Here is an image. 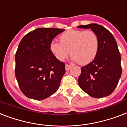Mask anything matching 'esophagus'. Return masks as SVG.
Here are the masks:
<instances>
[{"label": "esophagus", "instance_id": "1", "mask_svg": "<svg viewBox=\"0 0 127 127\" xmlns=\"http://www.w3.org/2000/svg\"><path fill=\"white\" fill-rule=\"evenodd\" d=\"M70 68H71V65H69V64H66L65 65V69L66 71L70 70Z\"/></svg>", "mask_w": 127, "mask_h": 127}]
</instances>
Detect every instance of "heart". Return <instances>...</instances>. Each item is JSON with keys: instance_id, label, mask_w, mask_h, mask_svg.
<instances>
[{"instance_id": "obj_1", "label": "heart", "mask_w": 127, "mask_h": 127, "mask_svg": "<svg viewBox=\"0 0 127 127\" xmlns=\"http://www.w3.org/2000/svg\"><path fill=\"white\" fill-rule=\"evenodd\" d=\"M59 39L61 42H51L49 48L61 61L70 53L73 61L81 65H86L93 61L97 55L98 38L93 31L70 30L62 34Z\"/></svg>"}]
</instances>
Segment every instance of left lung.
<instances>
[{"mask_svg":"<svg viewBox=\"0 0 127 127\" xmlns=\"http://www.w3.org/2000/svg\"><path fill=\"white\" fill-rule=\"evenodd\" d=\"M78 28L91 29L98 38V50L95 59L81 68L78 83L81 89L94 98L110 95L121 76V57L115 38L101 25L89 24Z\"/></svg>","mask_w":127,"mask_h":127,"instance_id":"obj_1","label":"left lung"}]
</instances>
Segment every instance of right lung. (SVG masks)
<instances>
[{
  "mask_svg": "<svg viewBox=\"0 0 127 127\" xmlns=\"http://www.w3.org/2000/svg\"><path fill=\"white\" fill-rule=\"evenodd\" d=\"M63 29L38 28L19 43L15 55V75L20 89L28 98L43 100L57 92L65 73V64L50 51L53 39Z\"/></svg>",
  "mask_w": 127,
  "mask_h": 127,
  "instance_id": "right-lung-1",
  "label": "right lung"
}]
</instances>
